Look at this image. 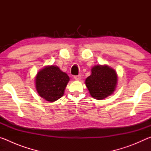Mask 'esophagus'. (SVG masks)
Here are the masks:
<instances>
[{
    "label": "esophagus",
    "mask_w": 151,
    "mask_h": 151,
    "mask_svg": "<svg viewBox=\"0 0 151 151\" xmlns=\"http://www.w3.org/2000/svg\"><path fill=\"white\" fill-rule=\"evenodd\" d=\"M81 75H76V76H74V78H75V80H76V81H78V80H80V79H81Z\"/></svg>",
    "instance_id": "34e87169"
}]
</instances>
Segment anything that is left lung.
<instances>
[{
	"instance_id": "1",
	"label": "left lung",
	"mask_w": 151,
	"mask_h": 151,
	"mask_svg": "<svg viewBox=\"0 0 151 151\" xmlns=\"http://www.w3.org/2000/svg\"><path fill=\"white\" fill-rule=\"evenodd\" d=\"M117 83L116 72L106 65H97L92 67L91 75L85 80L89 93L97 100H103L113 94Z\"/></svg>"
}]
</instances>
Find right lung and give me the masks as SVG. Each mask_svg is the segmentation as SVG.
Segmentation results:
<instances>
[{"instance_id": "add662e5", "label": "right lung", "mask_w": 151, "mask_h": 151, "mask_svg": "<svg viewBox=\"0 0 151 151\" xmlns=\"http://www.w3.org/2000/svg\"><path fill=\"white\" fill-rule=\"evenodd\" d=\"M35 81L39 95L48 102H55L64 95L70 78L57 66L47 65L37 73Z\"/></svg>"}]
</instances>
